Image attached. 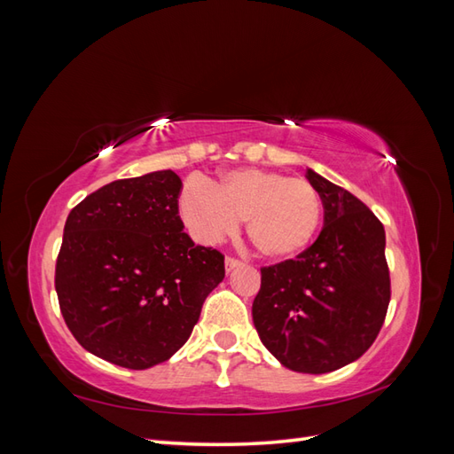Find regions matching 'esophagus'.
Returning a JSON list of instances; mask_svg holds the SVG:
<instances>
[{"mask_svg": "<svg viewBox=\"0 0 454 454\" xmlns=\"http://www.w3.org/2000/svg\"><path fill=\"white\" fill-rule=\"evenodd\" d=\"M226 270L230 272V270H234L236 267H239L241 265V261L239 259H236V257H226Z\"/></svg>", "mask_w": 454, "mask_h": 454, "instance_id": "1", "label": "esophagus"}]
</instances>
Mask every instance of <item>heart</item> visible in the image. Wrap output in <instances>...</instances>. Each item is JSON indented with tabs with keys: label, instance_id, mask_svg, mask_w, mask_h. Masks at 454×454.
I'll return each mask as SVG.
<instances>
[{
	"label": "heart",
	"instance_id": "1",
	"mask_svg": "<svg viewBox=\"0 0 454 454\" xmlns=\"http://www.w3.org/2000/svg\"><path fill=\"white\" fill-rule=\"evenodd\" d=\"M179 213L192 234L210 244L246 220L251 246L269 259H288L308 247L323 218V199L308 179L238 168L216 185L189 182L179 195Z\"/></svg>",
	"mask_w": 454,
	"mask_h": 454
}]
</instances>
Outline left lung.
<instances>
[{
	"label": "left lung",
	"mask_w": 454,
	"mask_h": 454,
	"mask_svg": "<svg viewBox=\"0 0 454 454\" xmlns=\"http://www.w3.org/2000/svg\"><path fill=\"white\" fill-rule=\"evenodd\" d=\"M325 208L319 238L296 259L261 267L253 323L292 372L329 373L375 342L391 301L385 228L360 199L313 170Z\"/></svg>",
	"instance_id": "left-lung-1"
}]
</instances>
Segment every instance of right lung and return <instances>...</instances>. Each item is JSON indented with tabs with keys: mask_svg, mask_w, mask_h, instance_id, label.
I'll use <instances>...</instances> for the list:
<instances>
[{
	"mask_svg": "<svg viewBox=\"0 0 454 454\" xmlns=\"http://www.w3.org/2000/svg\"><path fill=\"white\" fill-rule=\"evenodd\" d=\"M172 170L115 179L73 207L56 261L59 309L75 340L128 370L182 348L224 278V255L184 231Z\"/></svg>",
	"mask_w": 454,
	"mask_h": 454,
	"instance_id": "1",
	"label": "right lung"
}]
</instances>
